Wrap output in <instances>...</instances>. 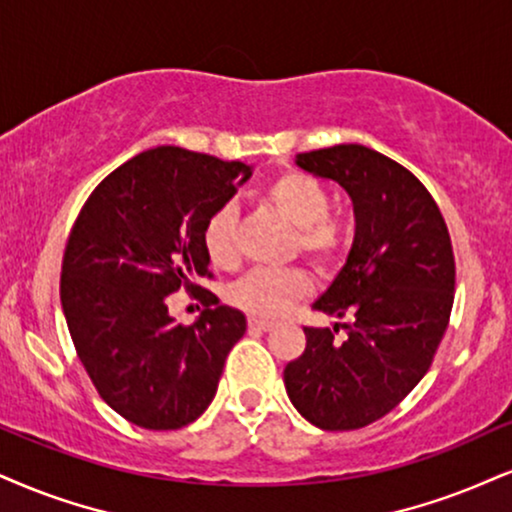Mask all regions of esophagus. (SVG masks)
<instances>
[{
  "mask_svg": "<svg viewBox=\"0 0 512 512\" xmlns=\"http://www.w3.org/2000/svg\"><path fill=\"white\" fill-rule=\"evenodd\" d=\"M249 327L258 332H270L275 327V323H270V320H261V318H249Z\"/></svg>",
  "mask_w": 512,
  "mask_h": 512,
  "instance_id": "obj_1",
  "label": "esophagus"
}]
</instances>
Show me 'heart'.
Returning a JSON list of instances; mask_svg holds the SVG:
<instances>
[{
  "instance_id": "1",
  "label": "heart",
  "mask_w": 512,
  "mask_h": 512,
  "mask_svg": "<svg viewBox=\"0 0 512 512\" xmlns=\"http://www.w3.org/2000/svg\"><path fill=\"white\" fill-rule=\"evenodd\" d=\"M273 211L296 230V244L315 266H330L344 249V227L332 220L330 192L323 182L299 170L277 175L266 189ZM237 213L220 206L204 225V249L213 266L230 268L237 261ZM308 292V277L301 270H251L230 287V301L254 315L285 313Z\"/></svg>"
}]
</instances>
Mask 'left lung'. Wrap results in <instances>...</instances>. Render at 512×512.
<instances>
[{"instance_id":"8db88e82","label":"left lung","mask_w":512,"mask_h":512,"mask_svg":"<svg viewBox=\"0 0 512 512\" xmlns=\"http://www.w3.org/2000/svg\"><path fill=\"white\" fill-rule=\"evenodd\" d=\"M296 166L349 194L353 244L315 311L344 318L304 327L306 349L287 363L289 401L320 430H358L380 420L430 370L453 306L451 237L425 185L363 144L296 154Z\"/></svg>"}]
</instances>
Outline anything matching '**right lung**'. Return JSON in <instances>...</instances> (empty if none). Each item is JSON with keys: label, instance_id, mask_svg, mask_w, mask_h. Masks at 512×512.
I'll return each mask as SVG.
<instances>
[{"label": "right lung", "instance_id": "1", "mask_svg": "<svg viewBox=\"0 0 512 512\" xmlns=\"http://www.w3.org/2000/svg\"><path fill=\"white\" fill-rule=\"evenodd\" d=\"M251 166L156 147L99 182L68 237L61 308L99 396L144 430H180L216 396L227 353L246 332L237 308L204 294L185 327L168 294L208 275L204 225ZM217 306L213 307L212 304Z\"/></svg>", "mask_w": 512, "mask_h": 512}]
</instances>
